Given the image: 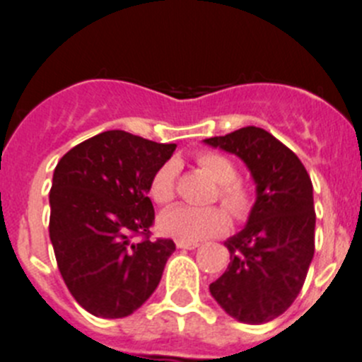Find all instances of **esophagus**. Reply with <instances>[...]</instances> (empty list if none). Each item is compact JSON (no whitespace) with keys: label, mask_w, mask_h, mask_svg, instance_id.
Listing matches in <instances>:
<instances>
[{"label":"esophagus","mask_w":362,"mask_h":362,"mask_svg":"<svg viewBox=\"0 0 362 362\" xmlns=\"http://www.w3.org/2000/svg\"><path fill=\"white\" fill-rule=\"evenodd\" d=\"M175 246L177 248H181V250H194V248H197V243H188V241H175Z\"/></svg>","instance_id":"esophagus-1"}]
</instances>
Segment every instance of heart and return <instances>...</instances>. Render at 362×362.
<instances>
[{
	"label": "heart",
	"instance_id": "b5f03b06",
	"mask_svg": "<svg viewBox=\"0 0 362 362\" xmlns=\"http://www.w3.org/2000/svg\"><path fill=\"white\" fill-rule=\"evenodd\" d=\"M197 163L219 185V197L232 216L243 217L250 206V196L241 183L235 181V166L219 152H201ZM177 163L166 161L156 170L148 185V196L153 203L166 204L174 199ZM228 216L219 206H188L177 204L159 216V230L166 238L177 241L197 243L214 238L228 230Z\"/></svg>",
	"mask_w": 362,
	"mask_h": 362
}]
</instances>
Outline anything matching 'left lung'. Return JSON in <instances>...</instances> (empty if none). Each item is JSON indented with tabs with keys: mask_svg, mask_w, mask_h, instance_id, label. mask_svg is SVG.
<instances>
[{
	"mask_svg": "<svg viewBox=\"0 0 362 362\" xmlns=\"http://www.w3.org/2000/svg\"><path fill=\"white\" fill-rule=\"evenodd\" d=\"M203 143L238 156L255 183L248 221L225 241L230 263L210 293L230 317L263 325L286 312L305 284L315 250L312 181L296 153L259 127Z\"/></svg>",
	"mask_w": 362,
	"mask_h": 362,
	"instance_id": "left-lung-1",
	"label": "left lung"
}]
</instances>
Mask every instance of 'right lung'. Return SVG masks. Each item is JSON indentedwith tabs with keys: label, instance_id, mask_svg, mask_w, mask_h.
<instances>
[{
	"label": "right lung",
	"instance_id": "right-lung-1",
	"mask_svg": "<svg viewBox=\"0 0 362 362\" xmlns=\"http://www.w3.org/2000/svg\"><path fill=\"white\" fill-rule=\"evenodd\" d=\"M175 145L108 130L79 143L57 163L50 188V241L66 288L95 317L136 312L158 288L175 245L148 235V185Z\"/></svg>",
	"mask_w": 362,
	"mask_h": 362
}]
</instances>
